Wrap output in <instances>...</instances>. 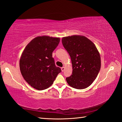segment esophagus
<instances>
[{
  "label": "esophagus",
  "mask_w": 122,
  "mask_h": 122,
  "mask_svg": "<svg viewBox=\"0 0 122 122\" xmlns=\"http://www.w3.org/2000/svg\"><path fill=\"white\" fill-rule=\"evenodd\" d=\"M61 71H62V72H64V70H65V67H61Z\"/></svg>",
  "instance_id": "obj_1"
}]
</instances>
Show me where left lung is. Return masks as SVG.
I'll use <instances>...</instances> for the list:
<instances>
[{
    "label": "left lung",
    "mask_w": 122,
    "mask_h": 122,
    "mask_svg": "<svg viewBox=\"0 0 122 122\" xmlns=\"http://www.w3.org/2000/svg\"><path fill=\"white\" fill-rule=\"evenodd\" d=\"M62 44L71 58L72 72L66 78L68 85L77 89L90 86L101 68V58L98 50L86 37L72 36L64 37Z\"/></svg>",
    "instance_id": "left-lung-1"
}]
</instances>
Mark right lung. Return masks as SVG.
I'll use <instances>...</instances> for the list:
<instances>
[{"mask_svg":"<svg viewBox=\"0 0 122 122\" xmlns=\"http://www.w3.org/2000/svg\"><path fill=\"white\" fill-rule=\"evenodd\" d=\"M59 42V37L37 36L24 48L20 60L21 73L24 80L37 90L49 88L61 71L52 57Z\"/></svg>","mask_w":122,"mask_h":122,"instance_id":"right-lung-1","label":"right lung"}]
</instances>
